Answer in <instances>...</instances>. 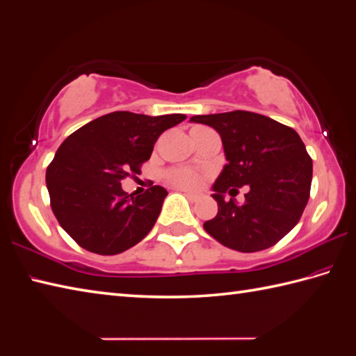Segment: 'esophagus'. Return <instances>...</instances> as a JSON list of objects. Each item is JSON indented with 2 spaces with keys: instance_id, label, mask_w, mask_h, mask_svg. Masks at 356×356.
<instances>
[{
  "instance_id": "obj_1",
  "label": "esophagus",
  "mask_w": 356,
  "mask_h": 356,
  "mask_svg": "<svg viewBox=\"0 0 356 356\" xmlns=\"http://www.w3.org/2000/svg\"><path fill=\"white\" fill-rule=\"evenodd\" d=\"M177 191L181 192L183 195H186L187 198L191 200V201H196V200H198V195H195V193H192V192H187V191H184V188H177Z\"/></svg>"
}]
</instances>
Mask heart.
I'll use <instances>...</instances> for the list:
<instances>
[{"label":"heart","mask_w":356,"mask_h":356,"mask_svg":"<svg viewBox=\"0 0 356 356\" xmlns=\"http://www.w3.org/2000/svg\"><path fill=\"white\" fill-rule=\"evenodd\" d=\"M201 129H205L204 126H195V128H192V132L201 131ZM165 178H168V181L172 186H175L178 188H184V191H198L204 183L205 175L193 169L173 168L165 173Z\"/></svg>","instance_id":"obj_1"}]
</instances>
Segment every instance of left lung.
Returning a JSON list of instances; mask_svg holds the SVG:
<instances>
[{
  "instance_id": "obj_1",
  "label": "left lung",
  "mask_w": 356,
  "mask_h": 356,
  "mask_svg": "<svg viewBox=\"0 0 356 356\" xmlns=\"http://www.w3.org/2000/svg\"><path fill=\"white\" fill-rule=\"evenodd\" d=\"M191 122L218 131L228 161L213 186L218 215L204 230L236 251L273 247L297 225L309 200L312 160L302 138L289 126L250 111L193 115ZM242 185L250 187L242 206L223 201L224 193Z\"/></svg>"
}]
</instances>
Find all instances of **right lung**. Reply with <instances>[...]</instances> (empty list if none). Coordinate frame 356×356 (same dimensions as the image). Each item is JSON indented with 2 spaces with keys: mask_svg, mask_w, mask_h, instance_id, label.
I'll return each mask as SVG.
<instances>
[{
  "mask_svg": "<svg viewBox=\"0 0 356 356\" xmlns=\"http://www.w3.org/2000/svg\"><path fill=\"white\" fill-rule=\"evenodd\" d=\"M184 114L115 111L86 123L64 140L45 173L50 205L77 245L102 256L129 250L152 230L168 191L123 192L122 179L140 173L161 134Z\"/></svg>",
  "mask_w": 356,
  "mask_h": 356,
  "instance_id": "right-lung-1",
  "label": "right lung"
}]
</instances>
